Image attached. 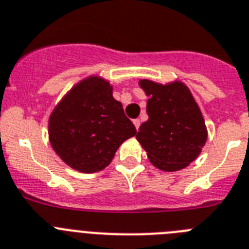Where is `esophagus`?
<instances>
[{
    "mask_svg": "<svg viewBox=\"0 0 249 249\" xmlns=\"http://www.w3.org/2000/svg\"><path fill=\"white\" fill-rule=\"evenodd\" d=\"M133 123H134V125H135V129H139V126H140V120L139 119H134L133 120Z\"/></svg>",
    "mask_w": 249,
    "mask_h": 249,
    "instance_id": "esophagus-1",
    "label": "esophagus"
}]
</instances>
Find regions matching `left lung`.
I'll use <instances>...</instances> for the list:
<instances>
[{
    "label": "left lung",
    "mask_w": 249,
    "mask_h": 249,
    "mask_svg": "<svg viewBox=\"0 0 249 249\" xmlns=\"http://www.w3.org/2000/svg\"><path fill=\"white\" fill-rule=\"evenodd\" d=\"M139 85L149 96V119L140 125L138 142L158 169H183L198 158L208 138L198 104L181 81L163 85L142 79Z\"/></svg>",
    "instance_id": "1"
}]
</instances>
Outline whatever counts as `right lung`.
Segmentation results:
<instances>
[{
    "mask_svg": "<svg viewBox=\"0 0 249 249\" xmlns=\"http://www.w3.org/2000/svg\"><path fill=\"white\" fill-rule=\"evenodd\" d=\"M137 134L112 86L89 76L61 99L49 119V139L64 163L81 173H96L111 163L123 142Z\"/></svg>",
    "mask_w": 249,
    "mask_h": 249,
    "instance_id": "1",
    "label": "right lung"
}]
</instances>
